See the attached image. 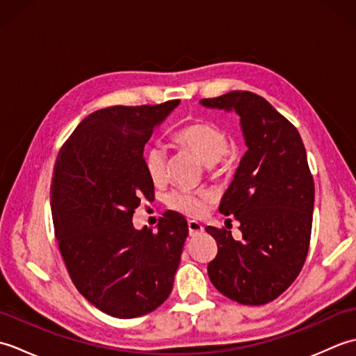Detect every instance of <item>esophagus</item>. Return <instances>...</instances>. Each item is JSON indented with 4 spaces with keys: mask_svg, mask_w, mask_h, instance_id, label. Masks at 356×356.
Masks as SVG:
<instances>
[{
    "mask_svg": "<svg viewBox=\"0 0 356 356\" xmlns=\"http://www.w3.org/2000/svg\"><path fill=\"white\" fill-rule=\"evenodd\" d=\"M188 231H190V236L194 237V236H197V234L203 232V226L199 222L190 220L188 222Z\"/></svg>",
    "mask_w": 356,
    "mask_h": 356,
    "instance_id": "1",
    "label": "esophagus"
}]
</instances>
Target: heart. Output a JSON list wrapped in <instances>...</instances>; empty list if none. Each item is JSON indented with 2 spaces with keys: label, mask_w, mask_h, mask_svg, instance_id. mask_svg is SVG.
<instances>
[{
  "label": "heart",
  "mask_w": 356,
  "mask_h": 356,
  "mask_svg": "<svg viewBox=\"0 0 356 356\" xmlns=\"http://www.w3.org/2000/svg\"><path fill=\"white\" fill-rule=\"evenodd\" d=\"M177 142L193 151L207 166H214L228 157V136L213 124L195 122L182 128L176 136ZM145 168L154 184H162L166 177V148L153 143L145 151ZM205 195L190 191H172L168 197L170 207L188 216H200L205 211Z\"/></svg>",
  "instance_id": "1"
}]
</instances>
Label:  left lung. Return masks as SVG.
Masks as SVG:
<instances>
[{"label": "left lung", "instance_id": "obj_1", "mask_svg": "<svg viewBox=\"0 0 356 356\" xmlns=\"http://www.w3.org/2000/svg\"><path fill=\"white\" fill-rule=\"evenodd\" d=\"M200 104L236 113L248 148L218 207L240 222L241 238L207 226L218 246L208 275L225 297L266 305L298 277L309 251L315 188L303 140L289 120L251 92Z\"/></svg>", "mask_w": 356, "mask_h": 356}]
</instances>
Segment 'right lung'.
I'll return each mask as SVG.
<instances>
[{
	"instance_id": "right-lung-1",
	"label": "right lung",
	"mask_w": 356,
	"mask_h": 356,
	"mask_svg": "<svg viewBox=\"0 0 356 356\" xmlns=\"http://www.w3.org/2000/svg\"><path fill=\"white\" fill-rule=\"evenodd\" d=\"M180 101L108 107L88 115L53 168L50 205L65 266L76 289L116 318H136L168 298L188 223L166 211L156 232L136 229L140 197H153L143 148Z\"/></svg>"
}]
</instances>
